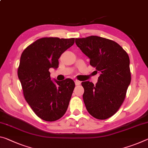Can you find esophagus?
<instances>
[{
    "instance_id": "obj_1",
    "label": "esophagus",
    "mask_w": 148,
    "mask_h": 148,
    "mask_svg": "<svg viewBox=\"0 0 148 148\" xmlns=\"http://www.w3.org/2000/svg\"><path fill=\"white\" fill-rule=\"evenodd\" d=\"M75 84H76V86H78L80 84V82L78 81V80H75Z\"/></svg>"
}]
</instances>
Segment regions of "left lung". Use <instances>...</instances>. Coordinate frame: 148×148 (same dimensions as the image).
I'll return each instance as SVG.
<instances>
[{"label":"left lung","mask_w":148,"mask_h":148,"mask_svg":"<svg viewBox=\"0 0 148 148\" xmlns=\"http://www.w3.org/2000/svg\"><path fill=\"white\" fill-rule=\"evenodd\" d=\"M75 42L100 73L95 85L82 82L84 104L91 116L105 120L116 113L125 99L131 81L129 57L118 43L103 37L91 36Z\"/></svg>","instance_id":"obj_1"}]
</instances>
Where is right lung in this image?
<instances>
[{
    "mask_svg": "<svg viewBox=\"0 0 148 148\" xmlns=\"http://www.w3.org/2000/svg\"><path fill=\"white\" fill-rule=\"evenodd\" d=\"M74 38L43 37L23 51L18 76L27 103L37 116L45 121H55L65 114L73 93L72 79L51 80L49 69H57L58 58L73 45Z\"/></svg>",
    "mask_w": 148,
    "mask_h": 148,
    "instance_id": "1",
    "label": "right lung"
}]
</instances>
